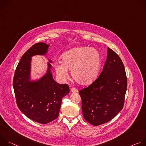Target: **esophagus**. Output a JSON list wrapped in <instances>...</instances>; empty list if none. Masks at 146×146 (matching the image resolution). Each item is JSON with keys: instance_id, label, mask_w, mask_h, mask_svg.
<instances>
[{"instance_id": "34e87169", "label": "esophagus", "mask_w": 146, "mask_h": 146, "mask_svg": "<svg viewBox=\"0 0 146 146\" xmlns=\"http://www.w3.org/2000/svg\"><path fill=\"white\" fill-rule=\"evenodd\" d=\"M70 91H71V92H72V93H76V92H78V90H77L76 88H71Z\"/></svg>"}]
</instances>
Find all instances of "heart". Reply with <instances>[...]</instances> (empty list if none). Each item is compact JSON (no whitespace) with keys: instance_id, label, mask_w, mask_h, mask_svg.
Listing matches in <instances>:
<instances>
[{"instance_id":"heart-1","label":"heart","mask_w":146,"mask_h":146,"mask_svg":"<svg viewBox=\"0 0 146 146\" xmlns=\"http://www.w3.org/2000/svg\"><path fill=\"white\" fill-rule=\"evenodd\" d=\"M102 56L99 51L88 47L72 48L62 56V62L55 65L56 74L62 80L68 77V70L74 80L81 85L92 82L99 71Z\"/></svg>"}]
</instances>
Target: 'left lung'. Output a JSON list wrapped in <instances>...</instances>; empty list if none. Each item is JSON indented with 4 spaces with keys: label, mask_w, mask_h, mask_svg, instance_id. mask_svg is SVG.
<instances>
[{
    "label": "left lung",
    "mask_w": 146,
    "mask_h": 146,
    "mask_svg": "<svg viewBox=\"0 0 146 146\" xmlns=\"http://www.w3.org/2000/svg\"><path fill=\"white\" fill-rule=\"evenodd\" d=\"M127 78L119 56L108 47L107 59L99 77L79 91L85 119L98 126L114 118L122 109Z\"/></svg>",
    "instance_id": "left-lung-1"
}]
</instances>
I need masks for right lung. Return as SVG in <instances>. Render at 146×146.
Masks as SVG:
<instances>
[{
  "instance_id": "1",
  "label": "right lung",
  "mask_w": 146,
  "mask_h": 146,
  "mask_svg": "<svg viewBox=\"0 0 146 146\" xmlns=\"http://www.w3.org/2000/svg\"><path fill=\"white\" fill-rule=\"evenodd\" d=\"M50 46L46 43L40 42L31 47L21 58L13 79L19 109L31 119L43 124L58 117L62 99L69 93L68 85L60 84L53 78L51 59H48L46 72L42 76L31 77L32 57L45 56Z\"/></svg>"
}]
</instances>
